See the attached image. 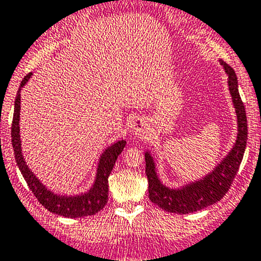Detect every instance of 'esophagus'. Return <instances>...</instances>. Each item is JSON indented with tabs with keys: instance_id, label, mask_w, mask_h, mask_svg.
<instances>
[{
	"instance_id": "34e87169",
	"label": "esophagus",
	"mask_w": 261,
	"mask_h": 261,
	"mask_svg": "<svg viewBox=\"0 0 261 261\" xmlns=\"http://www.w3.org/2000/svg\"><path fill=\"white\" fill-rule=\"evenodd\" d=\"M131 131L135 134L136 136H141L145 131V123L142 120H135L133 123H131Z\"/></svg>"
}]
</instances>
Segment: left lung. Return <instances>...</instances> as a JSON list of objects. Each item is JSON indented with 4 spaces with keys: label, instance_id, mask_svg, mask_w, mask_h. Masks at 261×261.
Here are the masks:
<instances>
[{
    "label": "left lung",
    "instance_id": "8db88e82",
    "mask_svg": "<svg viewBox=\"0 0 261 261\" xmlns=\"http://www.w3.org/2000/svg\"><path fill=\"white\" fill-rule=\"evenodd\" d=\"M220 64L224 66L225 72L229 76L227 85H229L232 103L237 112L238 131H239L235 145L232 146L231 151L227 153L226 158L201 180L190 182L181 189H169L159 180L152 156L149 152H145V161H146L145 171L149 180V197L153 204L169 213H195L220 201L225 194L229 191L243 160L246 140H248L245 106L241 101L239 89H238L237 73L226 62L220 60Z\"/></svg>",
    "mask_w": 261,
    "mask_h": 261
}]
</instances>
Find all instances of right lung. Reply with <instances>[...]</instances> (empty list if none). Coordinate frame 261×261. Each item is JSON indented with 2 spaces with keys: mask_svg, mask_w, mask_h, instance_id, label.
Returning <instances> with one entry per match:
<instances>
[{
  "mask_svg": "<svg viewBox=\"0 0 261 261\" xmlns=\"http://www.w3.org/2000/svg\"><path fill=\"white\" fill-rule=\"evenodd\" d=\"M32 72L26 75L22 80L20 89H18L17 96L15 100V112H13L12 127H11V138H12L13 152H15L16 163L20 169L22 176L26 180L27 185L31 189L34 195L43 205L45 209L50 213L57 214L65 218H82V216H90L98 213L103 209L109 199V176L114 169L115 163L117 160V156L121 153L125 147L126 141H117L116 144L109 146L102 152L100 158V163L97 166V174L92 188L87 193L80 194L76 196H65L57 195L52 191L47 190L45 185L41 182L34 175V172L26 165L21 150V140H20V110H21V89L27 84Z\"/></svg>",
  "mask_w": 261,
  "mask_h": 261,
  "instance_id": "1",
  "label": "right lung"
}]
</instances>
